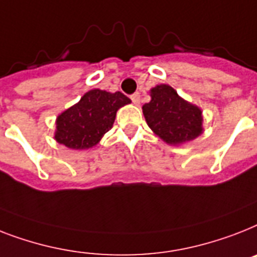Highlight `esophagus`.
<instances>
[{
	"label": "esophagus",
	"instance_id": "esophagus-1",
	"mask_svg": "<svg viewBox=\"0 0 257 257\" xmlns=\"http://www.w3.org/2000/svg\"><path fill=\"white\" fill-rule=\"evenodd\" d=\"M131 99H132V101L136 104V105H139V104H140V93L139 92L133 93V95L131 96Z\"/></svg>",
	"mask_w": 257,
	"mask_h": 257
}]
</instances>
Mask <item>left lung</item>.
<instances>
[{
  "label": "left lung",
  "instance_id": "8db88e82",
  "mask_svg": "<svg viewBox=\"0 0 257 257\" xmlns=\"http://www.w3.org/2000/svg\"><path fill=\"white\" fill-rule=\"evenodd\" d=\"M152 100L144 104L148 125L168 144L191 141L202 133V110L179 97L170 85L161 84L150 91Z\"/></svg>",
  "mask_w": 257,
  "mask_h": 257
}]
</instances>
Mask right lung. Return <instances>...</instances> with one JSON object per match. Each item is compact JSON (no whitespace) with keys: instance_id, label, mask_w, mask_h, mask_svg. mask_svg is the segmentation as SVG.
I'll return each mask as SVG.
<instances>
[{"instance_id":"1","label":"right lung","mask_w":257,"mask_h":257,"mask_svg":"<svg viewBox=\"0 0 257 257\" xmlns=\"http://www.w3.org/2000/svg\"><path fill=\"white\" fill-rule=\"evenodd\" d=\"M131 103L124 93L88 91L74 107L58 116L55 140L71 149H88L112 128L116 112Z\"/></svg>"}]
</instances>
